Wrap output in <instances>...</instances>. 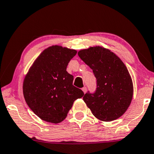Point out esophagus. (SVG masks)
<instances>
[{"instance_id": "esophagus-1", "label": "esophagus", "mask_w": 154, "mask_h": 154, "mask_svg": "<svg viewBox=\"0 0 154 154\" xmlns=\"http://www.w3.org/2000/svg\"><path fill=\"white\" fill-rule=\"evenodd\" d=\"M82 91H83L84 93H86V91H87L86 87H84V88H82Z\"/></svg>"}]
</instances>
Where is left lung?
<instances>
[{
  "instance_id": "8db88e82",
  "label": "left lung",
  "mask_w": 154,
  "mask_h": 154,
  "mask_svg": "<svg viewBox=\"0 0 154 154\" xmlns=\"http://www.w3.org/2000/svg\"><path fill=\"white\" fill-rule=\"evenodd\" d=\"M78 55L97 79V90L83 97L98 120L111 122L121 117L130 106L134 95L131 77L122 61L104 47L96 45L81 50Z\"/></svg>"
}]
</instances>
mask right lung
<instances>
[{"mask_svg":"<svg viewBox=\"0 0 154 154\" xmlns=\"http://www.w3.org/2000/svg\"><path fill=\"white\" fill-rule=\"evenodd\" d=\"M76 54L77 50L61 45L48 47L38 55L25 77V100L42 120L60 123L75 100L84 96L81 89L73 86V76L66 71Z\"/></svg>","mask_w":154,"mask_h":154,"instance_id":"1","label":"right lung"}]
</instances>
